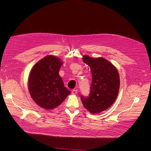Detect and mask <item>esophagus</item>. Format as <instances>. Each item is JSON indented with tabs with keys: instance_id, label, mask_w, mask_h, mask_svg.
Instances as JSON below:
<instances>
[{
	"instance_id": "obj_1",
	"label": "esophagus",
	"mask_w": 151,
	"mask_h": 151,
	"mask_svg": "<svg viewBox=\"0 0 151 151\" xmlns=\"http://www.w3.org/2000/svg\"><path fill=\"white\" fill-rule=\"evenodd\" d=\"M77 93H78V90H73L72 91V94H76Z\"/></svg>"
}]
</instances>
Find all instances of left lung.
Returning <instances> with one entry per match:
<instances>
[{
  "label": "left lung",
  "instance_id": "8db88e82",
  "mask_svg": "<svg viewBox=\"0 0 151 151\" xmlns=\"http://www.w3.org/2000/svg\"><path fill=\"white\" fill-rule=\"evenodd\" d=\"M83 61L90 68L92 83L88 97H81L85 108L92 114L103 112L111 107L118 94L120 79L116 67L102 57L85 55Z\"/></svg>",
  "mask_w": 151,
  "mask_h": 151
}]
</instances>
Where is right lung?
Segmentation results:
<instances>
[{
  "label": "right lung",
  "instance_id": "add662e5",
  "mask_svg": "<svg viewBox=\"0 0 151 151\" xmlns=\"http://www.w3.org/2000/svg\"><path fill=\"white\" fill-rule=\"evenodd\" d=\"M63 63L59 58L49 55L37 62L30 72L28 88L30 96L46 110L55 108L70 94L58 73Z\"/></svg>",
  "mask_w": 151,
  "mask_h": 151
}]
</instances>
